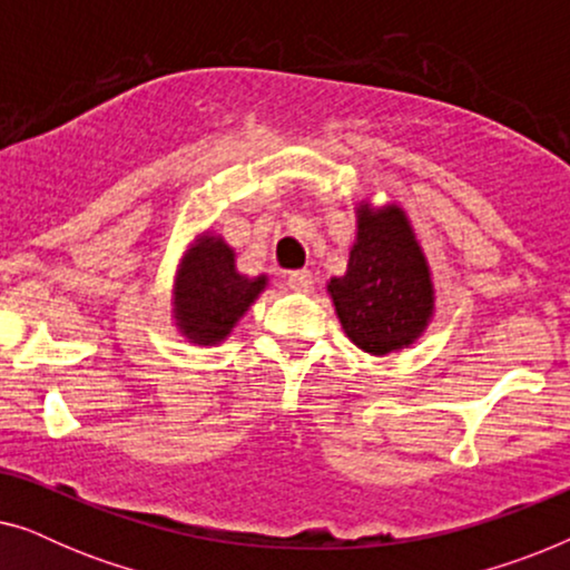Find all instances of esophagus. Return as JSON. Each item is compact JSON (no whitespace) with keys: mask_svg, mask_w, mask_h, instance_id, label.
Segmentation results:
<instances>
[{"mask_svg":"<svg viewBox=\"0 0 570 570\" xmlns=\"http://www.w3.org/2000/svg\"><path fill=\"white\" fill-rule=\"evenodd\" d=\"M287 287L295 293H308L314 287V275L308 269H293L287 272Z\"/></svg>","mask_w":570,"mask_h":570,"instance_id":"34e87169","label":"esophagus"}]
</instances>
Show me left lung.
Wrapping results in <instances>:
<instances>
[{
	"mask_svg": "<svg viewBox=\"0 0 570 570\" xmlns=\"http://www.w3.org/2000/svg\"><path fill=\"white\" fill-rule=\"evenodd\" d=\"M342 330L371 355L410 347L431 324V267L400 205L355 207V244L347 272L326 283Z\"/></svg>",
	"mask_w": 570,
	"mask_h": 570,
	"instance_id": "left-lung-1",
	"label": "left lung"
}]
</instances>
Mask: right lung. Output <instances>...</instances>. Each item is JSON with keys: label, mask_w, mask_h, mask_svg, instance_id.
Here are the masks:
<instances>
[{"label": "right lung", "mask_w": 570, "mask_h": 570, "mask_svg": "<svg viewBox=\"0 0 570 570\" xmlns=\"http://www.w3.org/2000/svg\"><path fill=\"white\" fill-rule=\"evenodd\" d=\"M267 285V275H240L236 252L223 236L205 230L194 238L176 267L170 298L176 330L194 345H220Z\"/></svg>", "instance_id": "obj_1"}]
</instances>
